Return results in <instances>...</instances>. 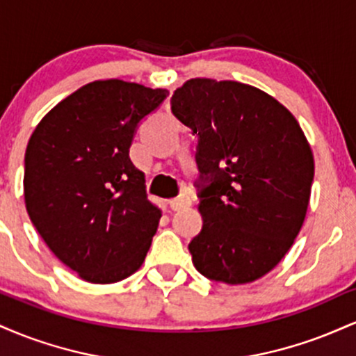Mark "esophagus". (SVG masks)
I'll use <instances>...</instances> for the list:
<instances>
[{
    "label": "esophagus",
    "instance_id": "1",
    "mask_svg": "<svg viewBox=\"0 0 356 356\" xmlns=\"http://www.w3.org/2000/svg\"><path fill=\"white\" fill-rule=\"evenodd\" d=\"M169 206L172 211H181V209H184V207L191 206V197H187V195H181V197L170 199Z\"/></svg>",
    "mask_w": 356,
    "mask_h": 356
}]
</instances>
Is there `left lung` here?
Segmentation results:
<instances>
[{
	"mask_svg": "<svg viewBox=\"0 0 356 356\" xmlns=\"http://www.w3.org/2000/svg\"><path fill=\"white\" fill-rule=\"evenodd\" d=\"M170 105L197 137L204 222L189 243L192 263L212 281L252 283L283 259L303 226L312 147L293 113L251 85L192 79Z\"/></svg>",
	"mask_w": 356,
	"mask_h": 356,
	"instance_id": "1",
	"label": "left lung"
}]
</instances>
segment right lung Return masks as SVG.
Instances as JSON below:
<instances>
[{
  "label": "right lung",
  "instance_id": "right-lung-1",
  "mask_svg": "<svg viewBox=\"0 0 356 356\" xmlns=\"http://www.w3.org/2000/svg\"><path fill=\"white\" fill-rule=\"evenodd\" d=\"M169 92L97 80L42 118L24 154V204L47 246L81 280L110 284L144 263L161 209L129 149Z\"/></svg>",
  "mask_w": 356,
  "mask_h": 356
}]
</instances>
